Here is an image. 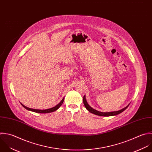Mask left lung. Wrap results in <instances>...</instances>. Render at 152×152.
I'll return each instance as SVG.
<instances>
[{
  "mask_svg": "<svg viewBox=\"0 0 152 152\" xmlns=\"http://www.w3.org/2000/svg\"><path fill=\"white\" fill-rule=\"evenodd\" d=\"M83 104L84 105L85 107V108H86L87 110H88L90 113L95 114L96 115H99V116H103V117H110V116H114V115H117L120 113H121L122 112H123L125 110H126L127 108V107L129 106L130 104L126 106L125 108L119 110V111H113V112H108V113H103V112H100L98 111L94 108H92L87 102L86 99V96L85 95H84L83 96Z\"/></svg>",
  "mask_w": 152,
  "mask_h": 152,
  "instance_id": "left-lung-1",
  "label": "left lung"
}]
</instances>
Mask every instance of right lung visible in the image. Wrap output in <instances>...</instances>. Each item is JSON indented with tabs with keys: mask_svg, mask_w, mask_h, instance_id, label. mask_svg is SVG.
Here are the masks:
<instances>
[{
	"mask_svg": "<svg viewBox=\"0 0 152 152\" xmlns=\"http://www.w3.org/2000/svg\"><path fill=\"white\" fill-rule=\"evenodd\" d=\"M64 97L62 99V100L57 105H56L55 107H53V108H48V109H47V110H37V109H33V108H28L26 106H25L24 105H23L22 104L20 103V104L22 105V106L25 108V109H26L28 111H32V112H34V113H41V114H46V113H53L56 110H57L60 107L61 105H62V104L63 103V101H64Z\"/></svg>",
	"mask_w": 152,
	"mask_h": 152,
	"instance_id": "1",
	"label": "right lung"
}]
</instances>
